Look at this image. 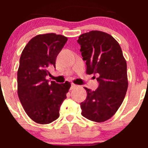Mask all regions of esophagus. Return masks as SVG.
<instances>
[{"label":"esophagus","instance_id":"esophagus-1","mask_svg":"<svg viewBox=\"0 0 148 148\" xmlns=\"http://www.w3.org/2000/svg\"><path fill=\"white\" fill-rule=\"evenodd\" d=\"M76 87H77V86H76V84H73V83H72V84H71V88H70V89H71V90H72V89H74V88H75Z\"/></svg>","mask_w":148,"mask_h":148}]
</instances>
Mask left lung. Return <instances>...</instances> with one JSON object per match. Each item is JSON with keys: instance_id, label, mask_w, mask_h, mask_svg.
<instances>
[{"instance_id": "1", "label": "left lung", "mask_w": 148, "mask_h": 148, "mask_svg": "<svg viewBox=\"0 0 148 148\" xmlns=\"http://www.w3.org/2000/svg\"><path fill=\"white\" fill-rule=\"evenodd\" d=\"M78 42L86 61V74L98 76L95 91L84 88L87 97L81 103V114L96 123L113 117L121 106L127 88V62L121 47L109 34L92 30L81 35Z\"/></svg>"}]
</instances>
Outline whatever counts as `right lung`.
<instances>
[{
	"mask_svg": "<svg viewBox=\"0 0 148 148\" xmlns=\"http://www.w3.org/2000/svg\"><path fill=\"white\" fill-rule=\"evenodd\" d=\"M67 37L55 33L37 35L25 45L17 72V92L23 109L36 123L46 125L59 117L71 84H59L46 79L49 69L56 67V59Z\"/></svg>",
	"mask_w": 148,
	"mask_h": 148,
	"instance_id": "add662e5",
	"label": "right lung"
}]
</instances>
